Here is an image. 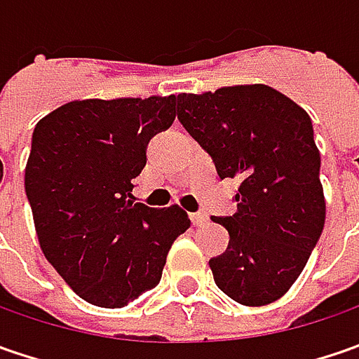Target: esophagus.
I'll return each mask as SVG.
<instances>
[{"label":"esophagus","instance_id":"34e87169","mask_svg":"<svg viewBox=\"0 0 359 359\" xmlns=\"http://www.w3.org/2000/svg\"><path fill=\"white\" fill-rule=\"evenodd\" d=\"M189 219H191V224H194V226H201V224L208 219V215L198 212V214H189Z\"/></svg>","mask_w":359,"mask_h":359}]
</instances>
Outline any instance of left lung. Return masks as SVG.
<instances>
[{
  "label": "left lung",
  "mask_w": 359,
  "mask_h": 359,
  "mask_svg": "<svg viewBox=\"0 0 359 359\" xmlns=\"http://www.w3.org/2000/svg\"><path fill=\"white\" fill-rule=\"evenodd\" d=\"M177 119L238 180V212L214 217L228 250L210 259L215 285L243 306L271 304L306 268L325 222L320 151L310 116L264 83L180 93Z\"/></svg>",
  "instance_id": "1"
}]
</instances>
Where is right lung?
Returning a JSON list of instances; mask_svg holds the SVG:
<instances>
[{"label": "right lung", "mask_w": 359, "mask_h": 359, "mask_svg": "<svg viewBox=\"0 0 359 359\" xmlns=\"http://www.w3.org/2000/svg\"><path fill=\"white\" fill-rule=\"evenodd\" d=\"M175 119V95L81 100L34 130L25 165L41 252L77 296L123 308L156 287L165 257L189 228L184 210L137 203L133 180L149 140Z\"/></svg>", "instance_id": "add662e5"}]
</instances>
